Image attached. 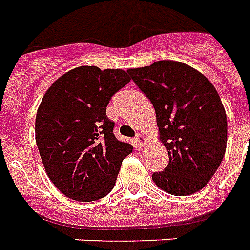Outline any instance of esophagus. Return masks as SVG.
I'll list each match as a JSON object with an SVG mask.
<instances>
[{
  "instance_id": "esophagus-1",
  "label": "esophagus",
  "mask_w": 250,
  "mask_h": 250,
  "mask_svg": "<svg viewBox=\"0 0 250 250\" xmlns=\"http://www.w3.org/2000/svg\"><path fill=\"white\" fill-rule=\"evenodd\" d=\"M135 143L138 144L139 147H142V146L147 143V139H146V136L143 134H138L135 136Z\"/></svg>"
}]
</instances>
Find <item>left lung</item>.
Segmentation results:
<instances>
[{
    "label": "left lung",
    "instance_id": "8db88e82",
    "mask_svg": "<svg viewBox=\"0 0 250 250\" xmlns=\"http://www.w3.org/2000/svg\"><path fill=\"white\" fill-rule=\"evenodd\" d=\"M127 73L152 103L169 156L164 171L153 172V182L175 196L200 191L227 147V115L216 88L197 70L176 61H158Z\"/></svg>",
    "mask_w": 250,
    "mask_h": 250
}]
</instances>
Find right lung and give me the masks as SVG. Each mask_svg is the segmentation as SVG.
I'll return each instance as SVG.
<instances>
[{
  "mask_svg": "<svg viewBox=\"0 0 250 250\" xmlns=\"http://www.w3.org/2000/svg\"><path fill=\"white\" fill-rule=\"evenodd\" d=\"M131 79L123 70L73 68L43 95L36 142L47 176L64 196L95 201L114 188L123 159L134 147L115 138L106 110Z\"/></svg>",
  "mask_w": 250,
  "mask_h": 250,
  "instance_id": "obj_1",
  "label": "right lung"
}]
</instances>
